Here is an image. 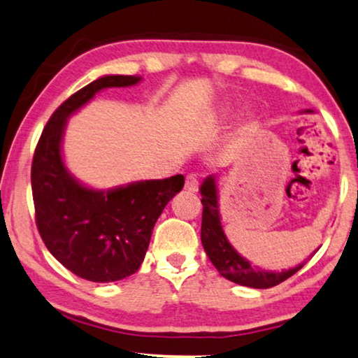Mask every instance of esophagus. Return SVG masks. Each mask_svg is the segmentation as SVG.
<instances>
[{
    "mask_svg": "<svg viewBox=\"0 0 358 358\" xmlns=\"http://www.w3.org/2000/svg\"><path fill=\"white\" fill-rule=\"evenodd\" d=\"M185 190L189 192H196L199 190V178L195 174H189L185 178Z\"/></svg>",
    "mask_w": 358,
    "mask_h": 358,
    "instance_id": "esophagus-1",
    "label": "esophagus"
}]
</instances>
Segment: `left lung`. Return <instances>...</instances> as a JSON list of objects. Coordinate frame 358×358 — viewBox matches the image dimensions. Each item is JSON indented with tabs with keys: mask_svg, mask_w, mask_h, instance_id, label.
<instances>
[{
	"mask_svg": "<svg viewBox=\"0 0 358 358\" xmlns=\"http://www.w3.org/2000/svg\"><path fill=\"white\" fill-rule=\"evenodd\" d=\"M201 192V243L208 255L210 262L220 271L221 276H224L229 281L241 284V286L253 287V289H268L278 286L292 274L299 271L303 265H299L292 269L281 273L265 271L250 265L245 258H242L231 243L227 242L224 232H222L220 221V210H217V194L215 178L210 176L203 180L200 187Z\"/></svg>",
	"mask_w": 358,
	"mask_h": 358,
	"instance_id": "left-lung-1",
	"label": "left lung"
}]
</instances>
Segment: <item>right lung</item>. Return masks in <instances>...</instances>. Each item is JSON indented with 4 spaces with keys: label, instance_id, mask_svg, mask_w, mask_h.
Wrapping results in <instances>:
<instances>
[{
    "label": "right lung",
    "instance_id": "obj_1",
    "mask_svg": "<svg viewBox=\"0 0 358 358\" xmlns=\"http://www.w3.org/2000/svg\"><path fill=\"white\" fill-rule=\"evenodd\" d=\"M141 77L105 76L71 95L51 115L32 162L35 222L51 255L82 279L111 282L141 268L157 220L182 190L184 176L142 180L110 192L80 185L61 158L66 119L108 87H129Z\"/></svg>",
    "mask_w": 358,
    "mask_h": 358
}]
</instances>
